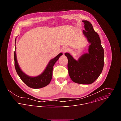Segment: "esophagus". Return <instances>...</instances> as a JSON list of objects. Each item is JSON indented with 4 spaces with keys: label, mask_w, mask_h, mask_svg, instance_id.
Returning <instances> with one entry per match:
<instances>
[{
    "label": "esophagus",
    "mask_w": 121,
    "mask_h": 121,
    "mask_svg": "<svg viewBox=\"0 0 121 121\" xmlns=\"http://www.w3.org/2000/svg\"><path fill=\"white\" fill-rule=\"evenodd\" d=\"M62 52L63 53V54H64L65 53L67 52L68 51V48L67 47H65V46L63 47L62 48Z\"/></svg>",
    "instance_id": "obj_1"
}]
</instances>
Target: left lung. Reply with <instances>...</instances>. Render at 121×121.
I'll return each instance as SVG.
<instances>
[{
	"label": "left lung",
	"instance_id": "1",
	"mask_svg": "<svg viewBox=\"0 0 121 121\" xmlns=\"http://www.w3.org/2000/svg\"><path fill=\"white\" fill-rule=\"evenodd\" d=\"M84 23V36L90 45L88 53L82 55L78 60L70 54L65 55L68 59V74L72 80L81 84H91L100 75L104 66V50L101 44L98 34L94 30L92 25L88 21H82Z\"/></svg>",
	"mask_w": 121,
	"mask_h": 121
}]
</instances>
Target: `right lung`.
Returning <instances> with one entry per match:
<instances>
[{"label": "right lung", "mask_w": 121, "mask_h": 121, "mask_svg": "<svg viewBox=\"0 0 121 121\" xmlns=\"http://www.w3.org/2000/svg\"><path fill=\"white\" fill-rule=\"evenodd\" d=\"M16 41V39H15V44ZM16 49V47L15 45V50L14 54L15 67L17 74L22 81L28 87L32 89H40L48 85L50 83L52 78L53 66L63 54L60 53L55 58L52 59L48 63L43 73L39 76L33 77L26 75L22 70L19 65L18 61H17Z\"/></svg>", "instance_id": "1"}]
</instances>
